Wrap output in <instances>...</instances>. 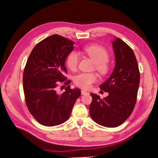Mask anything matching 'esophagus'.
Masks as SVG:
<instances>
[{
    "label": "esophagus",
    "instance_id": "esophagus-1",
    "mask_svg": "<svg viewBox=\"0 0 158 158\" xmlns=\"http://www.w3.org/2000/svg\"><path fill=\"white\" fill-rule=\"evenodd\" d=\"M81 93H82V95H86V94H88V93L86 92V91H85V90H82V91H81Z\"/></svg>",
    "mask_w": 158,
    "mask_h": 158
}]
</instances>
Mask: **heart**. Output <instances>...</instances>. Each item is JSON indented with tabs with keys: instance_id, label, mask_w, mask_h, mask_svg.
Masks as SVG:
<instances>
[{
	"instance_id": "b5f03b06",
	"label": "heart",
	"mask_w": 158,
	"mask_h": 158,
	"mask_svg": "<svg viewBox=\"0 0 158 158\" xmlns=\"http://www.w3.org/2000/svg\"><path fill=\"white\" fill-rule=\"evenodd\" d=\"M85 53L88 55L95 63V69L102 74H106L109 70L107 60L109 55L108 51L103 47L99 45H90L84 49ZM79 54L76 51H72L66 59V64L68 67L75 70L79 62ZM98 80V76L95 73H81L76 75L74 78L75 84L84 89H89L93 83Z\"/></svg>"
}]
</instances>
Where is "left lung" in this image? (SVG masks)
<instances>
[{
  "label": "left lung",
  "mask_w": 158,
  "mask_h": 158,
  "mask_svg": "<svg viewBox=\"0 0 158 158\" xmlns=\"http://www.w3.org/2000/svg\"><path fill=\"white\" fill-rule=\"evenodd\" d=\"M115 66L109 78L99 85L109 93L101 99L90 94L92 102L89 114L99 125L113 128L121 125L131 115L135 106L140 84V72L135 53L125 42L118 37L112 42Z\"/></svg>",
  "instance_id": "1"
}]
</instances>
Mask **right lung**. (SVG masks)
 Returning a JSON list of instances; mask_svg holds the SVG:
<instances>
[{
    "label": "right lung",
    "instance_id": "right-lung-1",
    "mask_svg": "<svg viewBox=\"0 0 158 158\" xmlns=\"http://www.w3.org/2000/svg\"><path fill=\"white\" fill-rule=\"evenodd\" d=\"M74 44L63 36L51 35L38 43L27 60L23 74L26 103L32 116L44 126H56L67 121L81 95L79 89H71L70 85L62 94L57 92L59 82L66 80L63 75L67 72L65 60ZM70 83L67 80L64 84Z\"/></svg>",
    "mask_w": 158,
    "mask_h": 158
}]
</instances>
